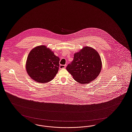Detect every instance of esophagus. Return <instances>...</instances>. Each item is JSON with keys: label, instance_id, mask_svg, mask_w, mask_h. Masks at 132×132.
<instances>
[{"label": "esophagus", "instance_id": "1", "mask_svg": "<svg viewBox=\"0 0 132 132\" xmlns=\"http://www.w3.org/2000/svg\"><path fill=\"white\" fill-rule=\"evenodd\" d=\"M60 69H64L66 67V65H60Z\"/></svg>", "mask_w": 132, "mask_h": 132}]
</instances>
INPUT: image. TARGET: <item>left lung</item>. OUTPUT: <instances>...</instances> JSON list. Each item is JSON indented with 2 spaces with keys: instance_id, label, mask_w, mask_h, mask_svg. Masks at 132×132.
<instances>
[{
  "instance_id": "1",
  "label": "left lung",
  "mask_w": 132,
  "mask_h": 132,
  "mask_svg": "<svg viewBox=\"0 0 132 132\" xmlns=\"http://www.w3.org/2000/svg\"><path fill=\"white\" fill-rule=\"evenodd\" d=\"M102 67L99 53L94 48L85 46L74 54V60L66 69L76 81L85 84L97 78Z\"/></svg>"
}]
</instances>
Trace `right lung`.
<instances>
[{
    "label": "right lung",
    "mask_w": 132,
    "mask_h": 132,
    "mask_svg": "<svg viewBox=\"0 0 132 132\" xmlns=\"http://www.w3.org/2000/svg\"><path fill=\"white\" fill-rule=\"evenodd\" d=\"M59 58L46 46L41 45L32 48L27 58L26 68L28 76L39 83L52 80L57 74Z\"/></svg>",
    "instance_id": "add662e5"
}]
</instances>
